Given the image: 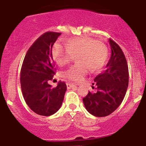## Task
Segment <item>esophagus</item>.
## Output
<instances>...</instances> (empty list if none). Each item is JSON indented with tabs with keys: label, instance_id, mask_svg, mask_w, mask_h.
I'll return each instance as SVG.
<instances>
[{
	"label": "esophagus",
	"instance_id": "1",
	"mask_svg": "<svg viewBox=\"0 0 146 146\" xmlns=\"http://www.w3.org/2000/svg\"><path fill=\"white\" fill-rule=\"evenodd\" d=\"M73 86H76V84H72V83H67V87H68V89H70V88H71V87H73Z\"/></svg>",
	"mask_w": 146,
	"mask_h": 146
}]
</instances>
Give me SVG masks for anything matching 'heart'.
<instances>
[{
	"label": "heart",
	"mask_w": 146,
	"mask_h": 146,
	"mask_svg": "<svg viewBox=\"0 0 146 146\" xmlns=\"http://www.w3.org/2000/svg\"><path fill=\"white\" fill-rule=\"evenodd\" d=\"M78 62L62 72V76L70 81L78 82L89 73V68L97 71L106 65L108 58L106 45L98 39L81 36L68 39L67 44L57 41L52 48V56L60 66L69 63L77 54Z\"/></svg>",
	"instance_id": "heart-1"
}]
</instances>
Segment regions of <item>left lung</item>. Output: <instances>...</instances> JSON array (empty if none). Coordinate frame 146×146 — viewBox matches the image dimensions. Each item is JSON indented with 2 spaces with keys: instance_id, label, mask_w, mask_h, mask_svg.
Masks as SVG:
<instances>
[{
  "instance_id": "8db88e82",
  "label": "left lung",
  "mask_w": 146,
  "mask_h": 146,
  "mask_svg": "<svg viewBox=\"0 0 146 146\" xmlns=\"http://www.w3.org/2000/svg\"><path fill=\"white\" fill-rule=\"evenodd\" d=\"M111 56L106 70L94 78L92 84L97 92H89L83 98L89 113L97 117L107 116L121 105L129 84V69L124 52L112 39H109Z\"/></svg>"
}]
</instances>
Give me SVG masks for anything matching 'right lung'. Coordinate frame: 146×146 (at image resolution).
Here are the masks:
<instances>
[{
	"label": "right lung",
	"instance_id": "obj_1",
	"mask_svg": "<svg viewBox=\"0 0 146 146\" xmlns=\"http://www.w3.org/2000/svg\"><path fill=\"white\" fill-rule=\"evenodd\" d=\"M60 33L41 35L26 53L20 72L21 89L29 108L44 116L53 115L61 107L67 86L60 81L56 87L48 84L56 68L52 58V46Z\"/></svg>",
	"mask_w": 146,
	"mask_h": 146
}]
</instances>
